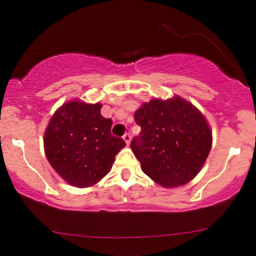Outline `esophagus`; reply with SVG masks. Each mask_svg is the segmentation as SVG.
Instances as JSON below:
<instances>
[{
	"mask_svg": "<svg viewBox=\"0 0 256 256\" xmlns=\"http://www.w3.org/2000/svg\"><path fill=\"white\" fill-rule=\"evenodd\" d=\"M124 140V142H126V144L127 146H129V143H130V138H132V136H130V134H129V132H126V134L124 135V138H122Z\"/></svg>",
	"mask_w": 256,
	"mask_h": 256,
	"instance_id": "obj_1",
	"label": "esophagus"
}]
</instances>
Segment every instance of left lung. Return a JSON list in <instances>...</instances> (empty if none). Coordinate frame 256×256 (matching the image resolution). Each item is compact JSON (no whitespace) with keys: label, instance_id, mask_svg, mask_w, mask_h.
I'll use <instances>...</instances> for the list:
<instances>
[{"label":"left lung","instance_id":"1","mask_svg":"<svg viewBox=\"0 0 256 256\" xmlns=\"http://www.w3.org/2000/svg\"><path fill=\"white\" fill-rule=\"evenodd\" d=\"M141 132L130 148L146 176L164 188L188 184L212 146V130L197 107L180 96L143 102L135 112Z\"/></svg>","mask_w":256,"mask_h":256}]
</instances>
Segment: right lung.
I'll return each mask as SVG.
<instances>
[{"label": "right lung", "instance_id": "obj_1", "mask_svg": "<svg viewBox=\"0 0 256 256\" xmlns=\"http://www.w3.org/2000/svg\"><path fill=\"white\" fill-rule=\"evenodd\" d=\"M102 104L70 100L52 115L44 132V152L56 172L76 188H90L110 172L115 155L126 146L112 135L113 121Z\"/></svg>", "mask_w": 256, "mask_h": 256}]
</instances>
